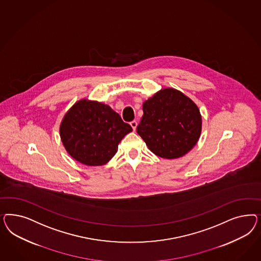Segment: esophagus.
I'll return each mask as SVG.
<instances>
[{"label": "esophagus", "mask_w": 261, "mask_h": 261, "mask_svg": "<svg viewBox=\"0 0 261 261\" xmlns=\"http://www.w3.org/2000/svg\"><path fill=\"white\" fill-rule=\"evenodd\" d=\"M130 125L132 126V128H133V130H136V128H137V125H138V122L136 121V120H133V121H131L130 122Z\"/></svg>", "instance_id": "esophagus-1"}]
</instances>
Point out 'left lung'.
Instances as JSON below:
<instances>
[{"mask_svg": "<svg viewBox=\"0 0 261 261\" xmlns=\"http://www.w3.org/2000/svg\"><path fill=\"white\" fill-rule=\"evenodd\" d=\"M142 110L137 132L155 155L180 158L197 143L201 114L197 105L181 92L163 89L144 101Z\"/></svg>", "mask_w": 261, "mask_h": 261, "instance_id": "left-lung-1", "label": "left lung"}]
</instances>
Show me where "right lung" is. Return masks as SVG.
Masks as SVG:
<instances>
[{
	"instance_id": "add662e5",
	"label": "right lung",
	"mask_w": 261,
	"mask_h": 261,
	"mask_svg": "<svg viewBox=\"0 0 261 261\" xmlns=\"http://www.w3.org/2000/svg\"><path fill=\"white\" fill-rule=\"evenodd\" d=\"M132 127L110 106L88 99L79 100L65 115L60 137L71 157L86 166H103L118 151V145Z\"/></svg>"
}]
</instances>
